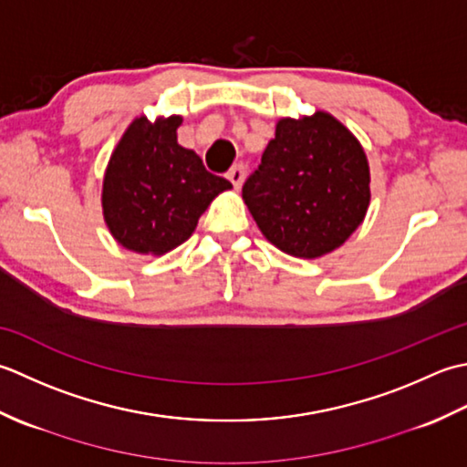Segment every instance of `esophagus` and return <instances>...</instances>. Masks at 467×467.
<instances>
[{
	"label": "esophagus",
	"mask_w": 467,
	"mask_h": 467,
	"mask_svg": "<svg viewBox=\"0 0 467 467\" xmlns=\"http://www.w3.org/2000/svg\"><path fill=\"white\" fill-rule=\"evenodd\" d=\"M244 177H245V167H244L242 163H237V165H234L230 171H227V179L232 181V185H234L235 189L242 187Z\"/></svg>",
	"instance_id": "1"
}]
</instances>
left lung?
<instances>
[{
  "mask_svg": "<svg viewBox=\"0 0 467 467\" xmlns=\"http://www.w3.org/2000/svg\"><path fill=\"white\" fill-rule=\"evenodd\" d=\"M370 171L358 139L330 112L275 122L258 171L242 189L265 240L294 258H322L363 223Z\"/></svg>",
  "mask_w": 467,
  "mask_h": 467,
  "instance_id": "obj_1",
  "label": "left lung"
}]
</instances>
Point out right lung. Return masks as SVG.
I'll return each mask as SVG.
<instances>
[{
    "mask_svg": "<svg viewBox=\"0 0 467 467\" xmlns=\"http://www.w3.org/2000/svg\"><path fill=\"white\" fill-rule=\"evenodd\" d=\"M183 117H137L114 147L102 179V215L122 247L163 255L187 242L199 217L232 183L181 147Z\"/></svg>",
    "mask_w": 467,
    "mask_h": 467,
    "instance_id": "1",
    "label": "right lung"
}]
</instances>
